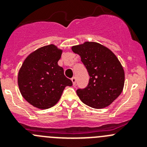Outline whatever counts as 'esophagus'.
<instances>
[{"mask_svg": "<svg viewBox=\"0 0 147 147\" xmlns=\"http://www.w3.org/2000/svg\"><path fill=\"white\" fill-rule=\"evenodd\" d=\"M71 80H72L73 85H75V83H76V78H75V77H73V78H72V79H71Z\"/></svg>", "mask_w": 147, "mask_h": 147, "instance_id": "34e87169", "label": "esophagus"}]
</instances>
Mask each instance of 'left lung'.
<instances>
[{"mask_svg": "<svg viewBox=\"0 0 147 147\" xmlns=\"http://www.w3.org/2000/svg\"><path fill=\"white\" fill-rule=\"evenodd\" d=\"M81 57L90 75L88 85L78 89L77 94L83 103L94 109H102L112 103L122 92L124 71L115 54L95 42L72 46Z\"/></svg>", "mask_w": 147, "mask_h": 147, "instance_id": "1", "label": "left lung"}]
</instances>
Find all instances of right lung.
Returning <instances> with one entry per match:
<instances>
[{"mask_svg":"<svg viewBox=\"0 0 147 147\" xmlns=\"http://www.w3.org/2000/svg\"><path fill=\"white\" fill-rule=\"evenodd\" d=\"M62 53L53 44L38 48L26 57L19 70L20 93L35 107H52L59 101L65 87L72 85L65 76L63 68L57 64Z\"/></svg>","mask_w":147,"mask_h":147,"instance_id":"right-lung-1","label":"right lung"}]
</instances>
